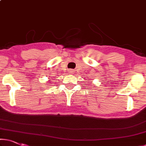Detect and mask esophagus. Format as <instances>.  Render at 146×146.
Listing matches in <instances>:
<instances>
[{
    "label": "esophagus",
    "mask_w": 146,
    "mask_h": 146,
    "mask_svg": "<svg viewBox=\"0 0 146 146\" xmlns=\"http://www.w3.org/2000/svg\"><path fill=\"white\" fill-rule=\"evenodd\" d=\"M72 70H69V73H70V74H72Z\"/></svg>",
    "instance_id": "34e87169"
}]
</instances>
